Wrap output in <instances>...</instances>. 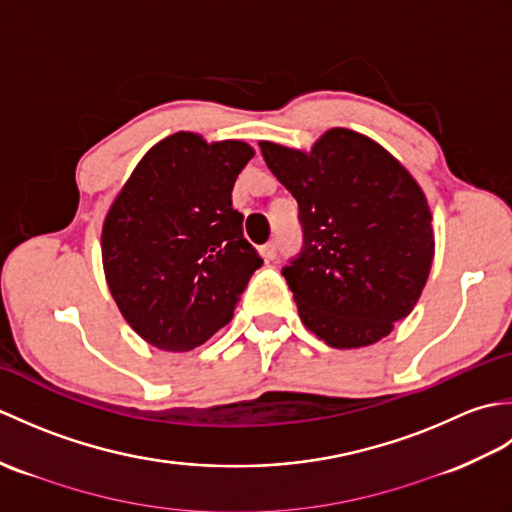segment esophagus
<instances>
[{"label": "esophagus", "instance_id": "1", "mask_svg": "<svg viewBox=\"0 0 512 512\" xmlns=\"http://www.w3.org/2000/svg\"><path fill=\"white\" fill-rule=\"evenodd\" d=\"M262 255H264V259H277L279 246H277L275 239H273V242H266V244L262 246Z\"/></svg>", "mask_w": 512, "mask_h": 512}]
</instances>
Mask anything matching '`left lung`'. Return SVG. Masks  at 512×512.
Masks as SVG:
<instances>
[{"instance_id": "left-lung-1", "label": "left lung", "mask_w": 512, "mask_h": 512, "mask_svg": "<svg viewBox=\"0 0 512 512\" xmlns=\"http://www.w3.org/2000/svg\"><path fill=\"white\" fill-rule=\"evenodd\" d=\"M295 195L301 250L281 268L301 321L332 347L383 339L416 306L433 262L431 211L409 171L350 129L310 154L259 143Z\"/></svg>"}]
</instances>
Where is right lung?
I'll return each instance as SVG.
<instances>
[{
	"mask_svg": "<svg viewBox=\"0 0 512 512\" xmlns=\"http://www.w3.org/2000/svg\"><path fill=\"white\" fill-rule=\"evenodd\" d=\"M250 158L239 140L173 134L147 151L105 217L107 286L127 323L160 350L209 341L262 266L231 200Z\"/></svg>",
	"mask_w": 512,
	"mask_h": 512,
	"instance_id": "right-lung-1",
	"label": "right lung"
}]
</instances>
